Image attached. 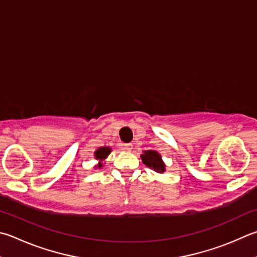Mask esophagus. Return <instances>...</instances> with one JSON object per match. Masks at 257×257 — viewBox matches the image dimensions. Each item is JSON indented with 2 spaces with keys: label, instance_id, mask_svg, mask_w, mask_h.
<instances>
[{
  "label": "esophagus",
  "instance_id": "esophagus-1",
  "mask_svg": "<svg viewBox=\"0 0 257 257\" xmlns=\"http://www.w3.org/2000/svg\"><path fill=\"white\" fill-rule=\"evenodd\" d=\"M133 147H134V145H133V144H130V143H128V144H123V149H124V151H127V152H130V151H132Z\"/></svg>",
  "mask_w": 257,
  "mask_h": 257
}]
</instances>
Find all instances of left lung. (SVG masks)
I'll return each mask as SVG.
<instances>
[{"label":"left lung","mask_w":257,"mask_h":257,"mask_svg":"<svg viewBox=\"0 0 257 257\" xmlns=\"http://www.w3.org/2000/svg\"><path fill=\"white\" fill-rule=\"evenodd\" d=\"M142 157L144 164H146L149 169L154 170L157 173H163L165 172V164L162 160V156L155 151H145Z\"/></svg>","instance_id":"obj_1"}]
</instances>
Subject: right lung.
<instances>
[{"label": "right lung", "instance_id": "1", "mask_svg": "<svg viewBox=\"0 0 257 257\" xmlns=\"http://www.w3.org/2000/svg\"><path fill=\"white\" fill-rule=\"evenodd\" d=\"M111 153V148L110 147H100L99 149H96L94 153V156L97 161H99V164H97L95 167H102L103 164H102V161H104L106 157H108L109 154Z\"/></svg>", "mask_w": 257, "mask_h": 257}]
</instances>
